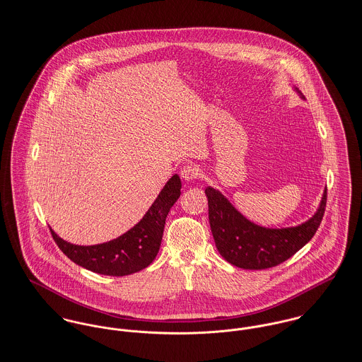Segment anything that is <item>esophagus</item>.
Listing matches in <instances>:
<instances>
[{
  "mask_svg": "<svg viewBox=\"0 0 362 362\" xmlns=\"http://www.w3.org/2000/svg\"><path fill=\"white\" fill-rule=\"evenodd\" d=\"M180 175L183 177V180L193 182L200 176V169L196 165H187L180 170Z\"/></svg>",
  "mask_w": 362,
  "mask_h": 362,
  "instance_id": "1",
  "label": "esophagus"
}]
</instances>
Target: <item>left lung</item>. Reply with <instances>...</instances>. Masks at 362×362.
I'll return each instance as SVG.
<instances>
[{
  "mask_svg": "<svg viewBox=\"0 0 362 362\" xmlns=\"http://www.w3.org/2000/svg\"><path fill=\"white\" fill-rule=\"evenodd\" d=\"M293 90L305 99L298 88ZM209 219L219 255L230 264L246 270L274 267L293 256L316 233L326 207L325 189L316 213L288 228H266L243 217L217 189H206Z\"/></svg>",
  "mask_w": 362,
  "mask_h": 362,
  "instance_id": "left-lung-1",
  "label": "left lung"
}]
</instances>
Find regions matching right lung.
Masks as SVG:
<instances>
[{
    "label": "right lung",
    "mask_w": 362,
    "mask_h": 362,
    "mask_svg": "<svg viewBox=\"0 0 362 362\" xmlns=\"http://www.w3.org/2000/svg\"><path fill=\"white\" fill-rule=\"evenodd\" d=\"M180 177L173 175L141 221L113 240L92 246L74 245L50 228L53 239L70 260L86 270L115 277L137 273L148 267L156 257L165 221L172 206L180 197Z\"/></svg>",
    "instance_id": "right-lung-1"
}]
</instances>
